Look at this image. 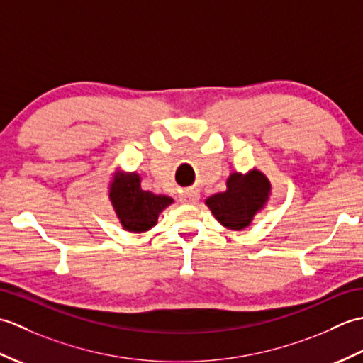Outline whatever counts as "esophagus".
Returning a JSON list of instances; mask_svg holds the SVG:
<instances>
[{"instance_id":"esophagus-1","label":"esophagus","mask_w":363,"mask_h":363,"mask_svg":"<svg viewBox=\"0 0 363 363\" xmlns=\"http://www.w3.org/2000/svg\"><path fill=\"white\" fill-rule=\"evenodd\" d=\"M179 198H181V203H184V204H195L198 201L199 194L194 189H189L186 191H182Z\"/></svg>"}]
</instances>
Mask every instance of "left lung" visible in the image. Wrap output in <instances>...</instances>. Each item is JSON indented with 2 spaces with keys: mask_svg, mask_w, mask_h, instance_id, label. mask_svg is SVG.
Masks as SVG:
<instances>
[{
  "mask_svg": "<svg viewBox=\"0 0 363 363\" xmlns=\"http://www.w3.org/2000/svg\"><path fill=\"white\" fill-rule=\"evenodd\" d=\"M269 196L272 182L260 169L250 168L246 173H230L226 190L207 198L206 206L221 226L230 230H243L260 211H264Z\"/></svg>",
  "mask_w": 363,
  "mask_h": 363,
  "instance_id": "obj_1",
  "label": "left lung"
}]
</instances>
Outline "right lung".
<instances>
[{
  "mask_svg": "<svg viewBox=\"0 0 363 363\" xmlns=\"http://www.w3.org/2000/svg\"><path fill=\"white\" fill-rule=\"evenodd\" d=\"M142 177L137 172H125L121 167L115 169L107 186V196L123 229L140 234L157 225L159 215L173 198L156 195L142 189Z\"/></svg>",
  "mask_w": 363,
  "mask_h": 363,
  "instance_id": "add662e5",
  "label": "right lung"
}]
</instances>
